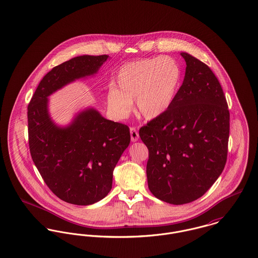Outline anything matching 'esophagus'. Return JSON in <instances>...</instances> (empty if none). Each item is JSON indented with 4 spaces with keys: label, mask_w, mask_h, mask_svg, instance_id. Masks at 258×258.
<instances>
[{
    "label": "esophagus",
    "mask_w": 258,
    "mask_h": 258,
    "mask_svg": "<svg viewBox=\"0 0 258 258\" xmlns=\"http://www.w3.org/2000/svg\"><path fill=\"white\" fill-rule=\"evenodd\" d=\"M130 131H131V139H132V141H133V142L138 141L139 139V132L137 131V128L134 127V126H132Z\"/></svg>",
    "instance_id": "obj_1"
}]
</instances>
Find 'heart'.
Returning <instances> with one entry per match:
<instances>
[{"instance_id": "b5f03b06", "label": "heart", "mask_w": 258, "mask_h": 258, "mask_svg": "<svg viewBox=\"0 0 258 258\" xmlns=\"http://www.w3.org/2000/svg\"><path fill=\"white\" fill-rule=\"evenodd\" d=\"M181 69L171 57H154L123 64L116 77V86L107 93V106L116 119L127 118L136 100L139 115L153 119L164 115L177 98Z\"/></svg>"}]
</instances>
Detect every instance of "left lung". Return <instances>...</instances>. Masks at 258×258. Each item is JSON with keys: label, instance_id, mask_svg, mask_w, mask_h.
<instances>
[{"label": "left lung", "instance_id": "8db88e82", "mask_svg": "<svg viewBox=\"0 0 258 258\" xmlns=\"http://www.w3.org/2000/svg\"><path fill=\"white\" fill-rule=\"evenodd\" d=\"M185 75L172 107L140 127L147 146L148 187L174 205L201 198L227 161L230 113L221 84L210 68L187 53Z\"/></svg>", "mask_w": 258, "mask_h": 258}]
</instances>
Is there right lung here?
Wrapping results in <instances>:
<instances>
[{"label":"right lung","mask_w":258,"mask_h":258,"mask_svg":"<svg viewBox=\"0 0 258 258\" xmlns=\"http://www.w3.org/2000/svg\"><path fill=\"white\" fill-rule=\"evenodd\" d=\"M108 58L83 55L53 68L27 107L32 160L52 192L76 205L93 204L109 194L113 171L131 142L130 128L105 119L94 108L59 126L49 114L48 97L75 80L94 76Z\"/></svg>","instance_id":"1"}]
</instances>
